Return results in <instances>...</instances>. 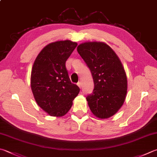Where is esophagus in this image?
Listing matches in <instances>:
<instances>
[{
	"label": "esophagus",
	"instance_id": "esophagus-1",
	"mask_svg": "<svg viewBox=\"0 0 157 157\" xmlns=\"http://www.w3.org/2000/svg\"><path fill=\"white\" fill-rule=\"evenodd\" d=\"M77 85L79 87V88H81V87H82V83H81V82H78V83H77Z\"/></svg>",
	"mask_w": 157,
	"mask_h": 157
}]
</instances>
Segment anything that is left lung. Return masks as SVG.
I'll return each instance as SVG.
<instances>
[{"label":"left lung","instance_id":"left-lung-1","mask_svg":"<svg viewBox=\"0 0 157 157\" xmlns=\"http://www.w3.org/2000/svg\"><path fill=\"white\" fill-rule=\"evenodd\" d=\"M77 51L93 76L94 91L86 98L90 110L96 117L107 119L116 113L125 101L128 82L123 65L105 42L82 43Z\"/></svg>","mask_w":157,"mask_h":157}]
</instances>
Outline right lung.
Listing matches in <instances>:
<instances>
[{
	"instance_id": "obj_1",
	"label": "right lung",
	"mask_w": 157,
	"mask_h": 157,
	"mask_svg": "<svg viewBox=\"0 0 157 157\" xmlns=\"http://www.w3.org/2000/svg\"><path fill=\"white\" fill-rule=\"evenodd\" d=\"M77 46L70 40L48 44L40 52L33 65L31 87L41 109L53 117L69 111L80 89L71 82L66 62Z\"/></svg>"
}]
</instances>
